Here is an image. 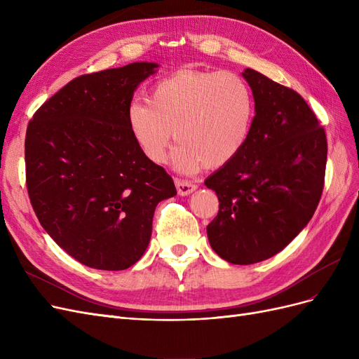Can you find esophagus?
Listing matches in <instances>:
<instances>
[{
	"label": "esophagus",
	"mask_w": 359,
	"mask_h": 359,
	"mask_svg": "<svg viewBox=\"0 0 359 359\" xmlns=\"http://www.w3.org/2000/svg\"><path fill=\"white\" fill-rule=\"evenodd\" d=\"M175 187H177V191L180 196H187V194H190L191 191L196 190V184H193L190 181H184V180H180L177 178L175 180Z\"/></svg>",
	"instance_id": "obj_1"
}]
</instances>
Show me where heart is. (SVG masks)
<instances>
[{
	"instance_id": "heart-1",
	"label": "heart",
	"mask_w": 359,
	"mask_h": 359,
	"mask_svg": "<svg viewBox=\"0 0 359 359\" xmlns=\"http://www.w3.org/2000/svg\"><path fill=\"white\" fill-rule=\"evenodd\" d=\"M255 116L253 93L233 72L181 70L158 81L147 100L127 107L136 145L161 165L175 132L173 163L182 172L227 165L244 148Z\"/></svg>"
}]
</instances>
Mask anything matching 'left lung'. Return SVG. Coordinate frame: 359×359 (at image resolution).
I'll return each mask as SVG.
<instances>
[{
    "mask_svg": "<svg viewBox=\"0 0 359 359\" xmlns=\"http://www.w3.org/2000/svg\"><path fill=\"white\" fill-rule=\"evenodd\" d=\"M255 97L241 153L205 180L219 198L206 226L214 252L250 265L281 252L307 226L322 196L327 135L302 97L262 73L245 69Z\"/></svg>",
    "mask_w": 359,
    "mask_h": 359,
    "instance_id": "left-lung-1",
    "label": "left lung"
}]
</instances>
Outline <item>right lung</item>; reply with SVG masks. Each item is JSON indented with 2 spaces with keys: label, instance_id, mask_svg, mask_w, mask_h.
I'll return each instance as SVG.
<instances>
[{
  "label": "right lung",
  "instance_id": "add662e5",
  "mask_svg": "<svg viewBox=\"0 0 359 359\" xmlns=\"http://www.w3.org/2000/svg\"><path fill=\"white\" fill-rule=\"evenodd\" d=\"M156 62L82 74L28 123L25 177L40 224L78 262L106 271L135 265L148 247L160 201L177 194L169 173L136 145L127 107Z\"/></svg>",
  "mask_w": 359,
  "mask_h": 359
}]
</instances>
